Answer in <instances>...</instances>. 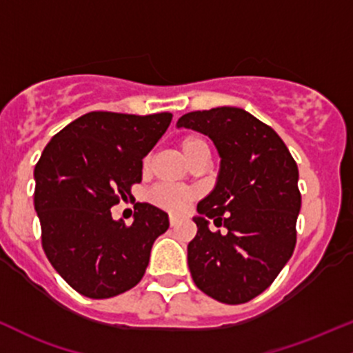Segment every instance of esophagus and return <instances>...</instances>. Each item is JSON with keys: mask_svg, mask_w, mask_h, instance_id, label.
Returning <instances> with one entry per match:
<instances>
[{"mask_svg": "<svg viewBox=\"0 0 353 353\" xmlns=\"http://www.w3.org/2000/svg\"><path fill=\"white\" fill-rule=\"evenodd\" d=\"M169 224H170V228H176L177 224H179V219H177L176 216H169Z\"/></svg>", "mask_w": 353, "mask_h": 353, "instance_id": "esophagus-1", "label": "esophagus"}]
</instances>
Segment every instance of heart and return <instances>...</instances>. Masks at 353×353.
<instances>
[{
    "label": "heart",
    "instance_id": "1",
    "mask_svg": "<svg viewBox=\"0 0 353 353\" xmlns=\"http://www.w3.org/2000/svg\"><path fill=\"white\" fill-rule=\"evenodd\" d=\"M204 145H206V142L201 137H197V135H185V137L181 139V150H183L184 156L188 157L189 161H191V157ZM147 164H149V159L144 161V165ZM147 197H149V201L154 206L179 214V212L185 211L189 203L194 199L196 191L188 188H181V185L159 184L154 189H150Z\"/></svg>",
    "mask_w": 353,
    "mask_h": 353
}]
</instances>
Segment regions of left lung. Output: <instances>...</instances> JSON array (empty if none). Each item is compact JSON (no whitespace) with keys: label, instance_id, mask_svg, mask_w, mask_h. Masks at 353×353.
<instances>
[{"label":"left lung","instance_id":"left-lung-1","mask_svg":"<svg viewBox=\"0 0 353 353\" xmlns=\"http://www.w3.org/2000/svg\"><path fill=\"white\" fill-rule=\"evenodd\" d=\"M177 127L208 135L221 157L216 188L197 204L191 276L221 303H246L273 283L295 250L296 162L280 135L243 108L189 112ZM208 219L227 231L211 232Z\"/></svg>","mask_w":353,"mask_h":353}]
</instances>
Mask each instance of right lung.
<instances>
[{
    "instance_id": "1",
    "label": "right lung",
    "mask_w": 353,
    "mask_h": 353,
    "mask_svg": "<svg viewBox=\"0 0 353 353\" xmlns=\"http://www.w3.org/2000/svg\"><path fill=\"white\" fill-rule=\"evenodd\" d=\"M172 114L88 112L61 129L34 165V211L41 246L80 295L117 296L144 276L150 250L169 218L152 204L134 206V223L110 208L142 181V159L168 130Z\"/></svg>"
}]
</instances>
